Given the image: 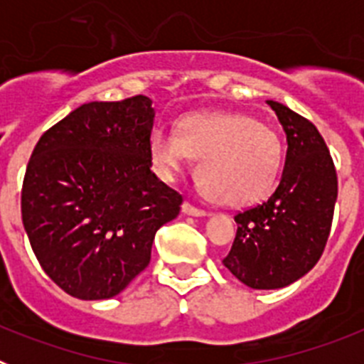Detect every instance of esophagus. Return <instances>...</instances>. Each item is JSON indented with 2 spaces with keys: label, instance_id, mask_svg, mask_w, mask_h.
Listing matches in <instances>:
<instances>
[{
  "label": "esophagus",
  "instance_id": "34e87169",
  "mask_svg": "<svg viewBox=\"0 0 364 364\" xmlns=\"http://www.w3.org/2000/svg\"><path fill=\"white\" fill-rule=\"evenodd\" d=\"M182 211H184L186 215H191V217H205V215H208V211L200 210V208H195L191 202H184V204H182Z\"/></svg>",
  "mask_w": 364,
  "mask_h": 364
}]
</instances>
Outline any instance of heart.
<instances>
[{"instance_id":"obj_1","label":"heart","mask_w":364,"mask_h":364,"mask_svg":"<svg viewBox=\"0 0 364 364\" xmlns=\"http://www.w3.org/2000/svg\"><path fill=\"white\" fill-rule=\"evenodd\" d=\"M149 156L164 178H173L188 159H198L195 176L210 200L244 205L268 197L282 166L279 134L240 112H200L176 122L175 134L154 129Z\"/></svg>"}]
</instances>
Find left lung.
<instances>
[{
    "mask_svg": "<svg viewBox=\"0 0 364 364\" xmlns=\"http://www.w3.org/2000/svg\"><path fill=\"white\" fill-rule=\"evenodd\" d=\"M286 133L284 171L262 204L235 215L237 235L224 266L253 290H277L306 275L332 228L337 173L324 138L310 120L268 100Z\"/></svg>",
    "mask_w": 364,
    "mask_h": 364,
    "instance_id": "left-lung-1",
    "label": "left lung"
}]
</instances>
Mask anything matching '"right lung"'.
Listing matches in <instances>:
<instances>
[{
  "mask_svg": "<svg viewBox=\"0 0 364 364\" xmlns=\"http://www.w3.org/2000/svg\"><path fill=\"white\" fill-rule=\"evenodd\" d=\"M147 96L91 102L45 131L21 188V218L43 272L83 301L111 299L151 260L182 195L151 171Z\"/></svg>",
  "mask_w": 364,
  "mask_h": 364,
  "instance_id": "obj_1",
  "label": "right lung"
}]
</instances>
